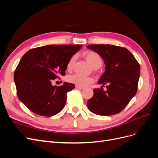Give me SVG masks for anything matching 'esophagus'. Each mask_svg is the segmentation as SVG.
<instances>
[{
    "label": "esophagus",
    "mask_w": 158,
    "mask_h": 158,
    "mask_svg": "<svg viewBox=\"0 0 158 158\" xmlns=\"http://www.w3.org/2000/svg\"><path fill=\"white\" fill-rule=\"evenodd\" d=\"M76 88L78 89H84V87L79 86V85H76Z\"/></svg>",
    "instance_id": "1"
}]
</instances>
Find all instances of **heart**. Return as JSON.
Masks as SVG:
<instances>
[{"label": "heart", "instance_id": "obj_1", "mask_svg": "<svg viewBox=\"0 0 158 158\" xmlns=\"http://www.w3.org/2000/svg\"><path fill=\"white\" fill-rule=\"evenodd\" d=\"M84 56L86 60L94 69H98L102 66L103 64V60L102 56L98 52L92 51H89L85 52ZM76 58V56L74 55L70 59L67 63V65H66L67 70H70L73 68ZM67 80L68 82L76 84V85L84 87L92 83L93 82V78L90 77V76H85L76 73L69 76L67 77Z\"/></svg>", "mask_w": 158, "mask_h": 158}]
</instances>
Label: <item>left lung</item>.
<instances>
[{
  "label": "left lung",
  "mask_w": 158,
  "mask_h": 158,
  "mask_svg": "<svg viewBox=\"0 0 158 158\" xmlns=\"http://www.w3.org/2000/svg\"><path fill=\"white\" fill-rule=\"evenodd\" d=\"M87 48L102 57L106 71L98 84L107 85L94 89L93 97L88 101L91 112L102 116L120 113L137 92L140 66L127 49L112 45H89Z\"/></svg>",
  "instance_id": "obj_1"
}]
</instances>
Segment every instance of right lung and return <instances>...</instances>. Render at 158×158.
<instances>
[{
  "mask_svg": "<svg viewBox=\"0 0 158 158\" xmlns=\"http://www.w3.org/2000/svg\"><path fill=\"white\" fill-rule=\"evenodd\" d=\"M82 45H49L37 47L23 55L14 74L18 99L31 111L45 117L59 113L65 106L66 93L75 88L64 82L52 85V80L64 76L70 59Z\"/></svg>",
  "mask_w": 158,
  "mask_h": 158,
  "instance_id": "add662e5",
  "label": "right lung"
}]
</instances>
